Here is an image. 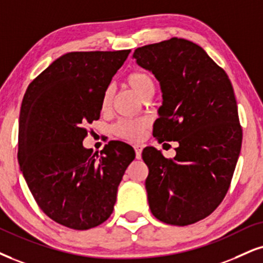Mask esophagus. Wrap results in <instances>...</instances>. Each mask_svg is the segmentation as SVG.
Segmentation results:
<instances>
[{"mask_svg":"<svg viewBox=\"0 0 263 263\" xmlns=\"http://www.w3.org/2000/svg\"><path fill=\"white\" fill-rule=\"evenodd\" d=\"M134 150H135V156H137L138 160H140L141 152H142V146H141V145H134Z\"/></svg>","mask_w":263,"mask_h":263,"instance_id":"1","label":"esophagus"}]
</instances>
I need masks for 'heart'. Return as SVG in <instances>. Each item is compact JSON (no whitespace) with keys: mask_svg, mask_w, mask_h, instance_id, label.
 I'll use <instances>...</instances> for the list:
<instances>
[{"mask_svg":"<svg viewBox=\"0 0 263 263\" xmlns=\"http://www.w3.org/2000/svg\"><path fill=\"white\" fill-rule=\"evenodd\" d=\"M130 89L134 90L141 99H146L155 91V80L150 72L145 69H135L128 74L125 79ZM115 89L108 85L103 90L101 97V111L108 112L112 107ZM148 123L145 119H119L112 126V132L118 138L129 141H137L144 137V133L147 129Z\"/></svg>","mask_w":263,"mask_h":263,"instance_id":"b5f03b06","label":"heart"}]
</instances>
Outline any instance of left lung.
<instances>
[{"instance_id": "obj_1", "label": "left lung", "mask_w": 263, "mask_h": 263, "mask_svg": "<svg viewBox=\"0 0 263 263\" xmlns=\"http://www.w3.org/2000/svg\"><path fill=\"white\" fill-rule=\"evenodd\" d=\"M133 57L155 74L163 103L154 137L178 141L176 157L155 147L142 151L152 215L172 226L206 218L231 186L242 141L238 106L224 69L202 47L172 37L139 47Z\"/></svg>"}]
</instances>
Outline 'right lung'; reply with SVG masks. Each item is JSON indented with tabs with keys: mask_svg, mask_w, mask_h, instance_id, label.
<instances>
[{
	"mask_svg": "<svg viewBox=\"0 0 263 263\" xmlns=\"http://www.w3.org/2000/svg\"><path fill=\"white\" fill-rule=\"evenodd\" d=\"M130 50L69 52L29 84L19 116L18 162L42 212L76 231L95 228L113 212L132 146L109 141L83 146L100 118L103 90Z\"/></svg>",
	"mask_w": 263,
	"mask_h": 263,
	"instance_id": "right-lung-1",
	"label": "right lung"
}]
</instances>
